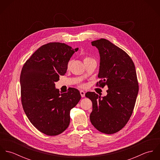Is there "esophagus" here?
<instances>
[{
    "instance_id": "esophagus-1",
    "label": "esophagus",
    "mask_w": 160,
    "mask_h": 160,
    "mask_svg": "<svg viewBox=\"0 0 160 160\" xmlns=\"http://www.w3.org/2000/svg\"><path fill=\"white\" fill-rule=\"evenodd\" d=\"M80 93H81V95L82 97H84L85 96V92H84L83 91H81Z\"/></svg>"
}]
</instances>
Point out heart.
<instances>
[{"instance_id": "obj_1", "label": "heart", "mask_w": 160, "mask_h": 160, "mask_svg": "<svg viewBox=\"0 0 160 160\" xmlns=\"http://www.w3.org/2000/svg\"><path fill=\"white\" fill-rule=\"evenodd\" d=\"M92 58H89V57H86L85 58H84V62H85V61H87V60H91ZM71 61L70 60V61H69L68 63V65H67V67L68 68H69V67H70V65H71Z\"/></svg>"}]
</instances>
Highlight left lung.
Wrapping results in <instances>:
<instances>
[{
    "label": "left lung",
    "mask_w": 160,
    "mask_h": 160,
    "mask_svg": "<svg viewBox=\"0 0 160 160\" xmlns=\"http://www.w3.org/2000/svg\"><path fill=\"white\" fill-rule=\"evenodd\" d=\"M100 54L97 85L107 86V95L102 97L88 92L86 97L92 102V124L104 134H114L128 122L132 114L138 92L134 62L121 48L105 39L92 41Z\"/></svg>",
    "instance_id": "1"
}]
</instances>
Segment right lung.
<instances>
[{"instance_id":"right-lung-1","label":"right lung","mask_w":160,"mask_h":160,"mask_svg":"<svg viewBox=\"0 0 160 160\" xmlns=\"http://www.w3.org/2000/svg\"><path fill=\"white\" fill-rule=\"evenodd\" d=\"M73 49L64 43L50 42L39 47L26 62L20 75L23 110L32 124L46 135L65 131L70 122V110L81 96L75 88L60 93L55 82L67 72Z\"/></svg>"}]
</instances>
